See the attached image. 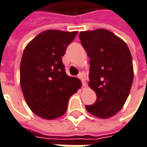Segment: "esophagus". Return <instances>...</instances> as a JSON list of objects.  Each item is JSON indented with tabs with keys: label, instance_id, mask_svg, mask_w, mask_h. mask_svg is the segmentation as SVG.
<instances>
[{
	"label": "esophagus",
	"instance_id": "esophagus-1",
	"mask_svg": "<svg viewBox=\"0 0 147 147\" xmlns=\"http://www.w3.org/2000/svg\"><path fill=\"white\" fill-rule=\"evenodd\" d=\"M78 78H79V79H81L82 83V86H83V87H86V81H85V79H84V76H83V74L82 73L79 74V75H78Z\"/></svg>",
	"mask_w": 147,
	"mask_h": 147
}]
</instances>
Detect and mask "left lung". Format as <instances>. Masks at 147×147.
<instances>
[{
    "label": "left lung",
    "instance_id": "obj_1",
    "mask_svg": "<svg viewBox=\"0 0 147 147\" xmlns=\"http://www.w3.org/2000/svg\"><path fill=\"white\" fill-rule=\"evenodd\" d=\"M81 43L90 58L89 87L97 100L87 110L108 119L124 106L132 86L134 71L130 51L120 38L107 29L81 32Z\"/></svg>",
    "mask_w": 147,
    "mask_h": 147
}]
</instances>
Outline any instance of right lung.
I'll use <instances>...</instances> for the list:
<instances>
[{"label":"right lung","mask_w":147,"mask_h":147,"mask_svg":"<svg viewBox=\"0 0 147 147\" xmlns=\"http://www.w3.org/2000/svg\"><path fill=\"white\" fill-rule=\"evenodd\" d=\"M77 32L46 30L25 48L20 65V84L25 101L36 115L54 119L65 113L69 98L82 86L65 73L62 57Z\"/></svg>","instance_id":"right-lung-1"}]
</instances>
